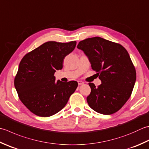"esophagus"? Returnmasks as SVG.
Here are the masks:
<instances>
[{
    "label": "esophagus",
    "instance_id": "esophagus-1",
    "mask_svg": "<svg viewBox=\"0 0 149 149\" xmlns=\"http://www.w3.org/2000/svg\"><path fill=\"white\" fill-rule=\"evenodd\" d=\"M77 82H78L79 85H82V84H83L84 83L83 81H78Z\"/></svg>",
    "mask_w": 149,
    "mask_h": 149
}]
</instances>
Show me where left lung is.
Wrapping results in <instances>:
<instances>
[{"label":"left lung","mask_w":149,"mask_h":149,"mask_svg":"<svg viewBox=\"0 0 149 149\" xmlns=\"http://www.w3.org/2000/svg\"><path fill=\"white\" fill-rule=\"evenodd\" d=\"M81 49L97 72L101 84L88 83L91 92L87 103L94 111L104 115L116 112L128 101L134 86L136 73L129 54L123 46L100 37L79 42Z\"/></svg>","instance_id":"left-lung-1"}]
</instances>
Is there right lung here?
<instances>
[{
    "label": "right lung",
    "mask_w": 149,
    "mask_h": 149,
    "mask_svg": "<svg viewBox=\"0 0 149 149\" xmlns=\"http://www.w3.org/2000/svg\"><path fill=\"white\" fill-rule=\"evenodd\" d=\"M76 41H48L25 55L20 62L14 84L22 103L38 116L59 112L78 86L77 81L55 82V72L63 68V59Z\"/></svg>",
    "instance_id": "add662e5"
}]
</instances>
